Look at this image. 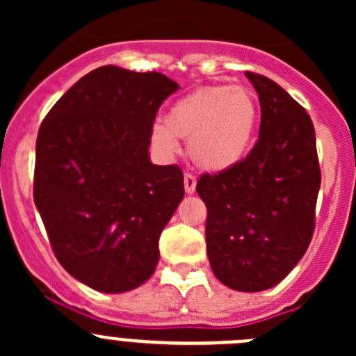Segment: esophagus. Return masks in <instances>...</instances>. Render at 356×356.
I'll return each mask as SVG.
<instances>
[{
  "mask_svg": "<svg viewBox=\"0 0 356 356\" xmlns=\"http://www.w3.org/2000/svg\"><path fill=\"white\" fill-rule=\"evenodd\" d=\"M184 191L188 195H193L196 191V177L193 174H184Z\"/></svg>",
  "mask_w": 356,
  "mask_h": 356,
  "instance_id": "obj_1",
  "label": "esophagus"
}]
</instances>
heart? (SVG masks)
<instances>
[{
    "instance_id": "1",
    "label": "heart",
    "mask_w": 356,
    "mask_h": 356,
    "mask_svg": "<svg viewBox=\"0 0 356 356\" xmlns=\"http://www.w3.org/2000/svg\"><path fill=\"white\" fill-rule=\"evenodd\" d=\"M260 105L246 86L213 84L195 89L170 106L152 139L167 155L188 139L191 160L204 170L224 172L245 160L257 132Z\"/></svg>"
}]
</instances>
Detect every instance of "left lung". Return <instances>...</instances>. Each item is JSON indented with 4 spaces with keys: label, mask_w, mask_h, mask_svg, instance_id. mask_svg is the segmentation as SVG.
<instances>
[{
    "label": "left lung",
    "mask_w": 356,
    "mask_h": 356,
    "mask_svg": "<svg viewBox=\"0 0 356 356\" xmlns=\"http://www.w3.org/2000/svg\"><path fill=\"white\" fill-rule=\"evenodd\" d=\"M260 99L258 141L241 163L203 174L207 253L227 288L257 293L282 281L307 251L321 189L315 129L272 79L246 72Z\"/></svg>",
    "instance_id": "1"
}]
</instances>
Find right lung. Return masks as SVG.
<instances>
[{
    "label": "right lung",
    "instance_id": "obj_1",
    "mask_svg": "<svg viewBox=\"0 0 356 356\" xmlns=\"http://www.w3.org/2000/svg\"><path fill=\"white\" fill-rule=\"evenodd\" d=\"M177 89L158 72L99 67L39 127L35 208L62 267L89 288L125 293L155 272L184 175L152 163L148 148L158 108Z\"/></svg>",
    "mask_w": 356,
    "mask_h": 356
}]
</instances>
